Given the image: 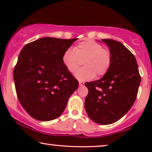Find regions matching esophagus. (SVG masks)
<instances>
[{"label":"esophagus","instance_id":"obj_1","mask_svg":"<svg viewBox=\"0 0 152 152\" xmlns=\"http://www.w3.org/2000/svg\"><path fill=\"white\" fill-rule=\"evenodd\" d=\"M79 85H80V86H83V85H84V82L80 81V82H79Z\"/></svg>","mask_w":152,"mask_h":152}]
</instances>
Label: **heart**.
<instances>
[{"label":"heart","instance_id":"b5f03b06","mask_svg":"<svg viewBox=\"0 0 152 152\" xmlns=\"http://www.w3.org/2000/svg\"><path fill=\"white\" fill-rule=\"evenodd\" d=\"M83 61L84 66L75 73L80 81L90 80L97 77L104 75L109 71L112 63V55L109 50L92 40H86L79 43L75 47L68 48L62 55V62L70 72L76 71Z\"/></svg>","mask_w":152,"mask_h":152}]
</instances>
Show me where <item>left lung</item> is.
Here are the masks:
<instances>
[{
	"label": "left lung",
	"instance_id": "1",
	"mask_svg": "<svg viewBox=\"0 0 152 152\" xmlns=\"http://www.w3.org/2000/svg\"><path fill=\"white\" fill-rule=\"evenodd\" d=\"M109 48L112 63L100 80L86 82L88 93L84 107L87 115L99 124L114 123L134 104L140 84L134 55L119 41L102 39Z\"/></svg>",
	"mask_w": 152,
	"mask_h": 152
}]
</instances>
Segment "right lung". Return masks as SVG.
<instances>
[{"label":"right lung","instance_id":"right-lung-1","mask_svg":"<svg viewBox=\"0 0 152 152\" xmlns=\"http://www.w3.org/2000/svg\"><path fill=\"white\" fill-rule=\"evenodd\" d=\"M77 39L43 37L26 44L14 70L16 92L29 115L40 121L59 117L79 82L62 62L64 51Z\"/></svg>","mask_w":152,"mask_h":152}]
</instances>
